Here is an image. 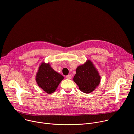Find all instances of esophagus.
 I'll return each instance as SVG.
<instances>
[{"mask_svg":"<svg viewBox=\"0 0 134 134\" xmlns=\"http://www.w3.org/2000/svg\"><path fill=\"white\" fill-rule=\"evenodd\" d=\"M66 79H68V80H70L71 79V76L70 75H68L67 76H66Z\"/></svg>","mask_w":134,"mask_h":134,"instance_id":"esophagus-1","label":"esophagus"}]
</instances>
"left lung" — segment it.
<instances>
[{
    "mask_svg": "<svg viewBox=\"0 0 134 134\" xmlns=\"http://www.w3.org/2000/svg\"><path fill=\"white\" fill-rule=\"evenodd\" d=\"M101 76L95 65L90 60H87L76 69L74 82L84 93H90L99 85Z\"/></svg>",
    "mask_w": 134,
    "mask_h": 134,
    "instance_id": "8db88e82",
    "label": "left lung"
}]
</instances>
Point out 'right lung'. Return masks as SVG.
I'll return each instance as SVG.
<instances>
[{"instance_id": "obj_1", "label": "right lung", "mask_w": 134, "mask_h": 134, "mask_svg": "<svg viewBox=\"0 0 134 134\" xmlns=\"http://www.w3.org/2000/svg\"><path fill=\"white\" fill-rule=\"evenodd\" d=\"M64 79V76L55 71L49 63L44 62L39 65L35 76L37 85L47 94L54 92Z\"/></svg>"}]
</instances>
